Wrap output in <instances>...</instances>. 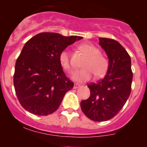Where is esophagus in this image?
Returning <instances> with one entry per match:
<instances>
[{
    "label": "esophagus",
    "mask_w": 147,
    "mask_h": 147,
    "mask_svg": "<svg viewBox=\"0 0 147 147\" xmlns=\"http://www.w3.org/2000/svg\"><path fill=\"white\" fill-rule=\"evenodd\" d=\"M79 87H81V86L79 85V84H74L73 88H74V89H77V88H79Z\"/></svg>",
    "instance_id": "esophagus-1"
}]
</instances>
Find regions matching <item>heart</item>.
Returning a JSON list of instances; mask_svg holds the SVG:
<instances>
[{"mask_svg": "<svg viewBox=\"0 0 147 147\" xmlns=\"http://www.w3.org/2000/svg\"><path fill=\"white\" fill-rule=\"evenodd\" d=\"M79 50L87 57L84 62V68L76 70L72 72L71 78L79 83L90 80L92 75L96 78H100L106 74L109 67V61L106 57L100 54L99 50L95 45L84 43L79 46ZM59 59L63 69L69 70L71 67L70 53L68 50H63L60 52Z\"/></svg>", "mask_w": 147, "mask_h": 147, "instance_id": "b5f03b06", "label": "heart"}]
</instances>
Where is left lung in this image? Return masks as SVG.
Wrapping results in <instances>:
<instances>
[{
  "label": "left lung",
  "instance_id": "obj_1",
  "mask_svg": "<svg viewBox=\"0 0 147 147\" xmlns=\"http://www.w3.org/2000/svg\"><path fill=\"white\" fill-rule=\"evenodd\" d=\"M99 40L109 59V68L102 80L88 85L90 95L80 105L91 120L104 122L114 117L125 104L131 93L133 72L131 57L119 42L107 38Z\"/></svg>",
  "mask_w": 147,
  "mask_h": 147
}]
</instances>
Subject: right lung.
Segmentation results:
<instances>
[{
    "instance_id": "right-lung-1",
    "label": "right lung",
    "mask_w": 147,
    "mask_h": 147,
    "mask_svg": "<svg viewBox=\"0 0 147 147\" xmlns=\"http://www.w3.org/2000/svg\"><path fill=\"white\" fill-rule=\"evenodd\" d=\"M82 36L42 32L25 43L16 60L14 86L21 105L36 115H48L59 107L74 83L66 77L59 56Z\"/></svg>"
}]
</instances>
